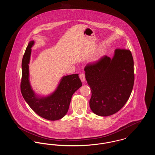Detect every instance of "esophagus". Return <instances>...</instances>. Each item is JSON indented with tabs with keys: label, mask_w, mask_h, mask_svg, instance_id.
<instances>
[{
	"label": "esophagus",
	"mask_w": 155,
	"mask_h": 155,
	"mask_svg": "<svg viewBox=\"0 0 155 155\" xmlns=\"http://www.w3.org/2000/svg\"><path fill=\"white\" fill-rule=\"evenodd\" d=\"M80 78L82 82H84L85 81V75L84 73H82L80 75Z\"/></svg>",
	"instance_id": "obj_1"
}]
</instances>
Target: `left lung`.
<instances>
[{"label":"left lung","instance_id":"8db88e82","mask_svg":"<svg viewBox=\"0 0 155 155\" xmlns=\"http://www.w3.org/2000/svg\"><path fill=\"white\" fill-rule=\"evenodd\" d=\"M84 70L92 92L91 110L100 116H109L120 110L128 100L134 83L131 51L116 49L112 59L104 55L88 64Z\"/></svg>","mask_w":155,"mask_h":155}]
</instances>
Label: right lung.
Returning a JSON list of instances; mask_svg holds the SVG:
<instances>
[{
	"instance_id": "1",
	"label": "right lung",
	"mask_w": 155,
	"mask_h": 155,
	"mask_svg": "<svg viewBox=\"0 0 155 155\" xmlns=\"http://www.w3.org/2000/svg\"><path fill=\"white\" fill-rule=\"evenodd\" d=\"M34 41L28 43L22 60V78L21 91L22 96L30 107L38 115L49 120H58L67 113L74 92L82 86L78 74L63 76L56 89L50 95L40 96L34 92L29 80V63L31 48Z\"/></svg>"
}]
</instances>
